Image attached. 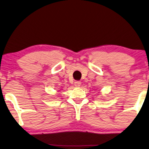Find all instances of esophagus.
I'll list each match as a JSON object with an SVG mask.
<instances>
[{
    "label": "esophagus",
    "instance_id": "34e87169",
    "mask_svg": "<svg viewBox=\"0 0 149 149\" xmlns=\"http://www.w3.org/2000/svg\"><path fill=\"white\" fill-rule=\"evenodd\" d=\"M74 85L76 87H80V86L81 85V82L80 81H76V82H74Z\"/></svg>",
    "mask_w": 149,
    "mask_h": 149
}]
</instances>
